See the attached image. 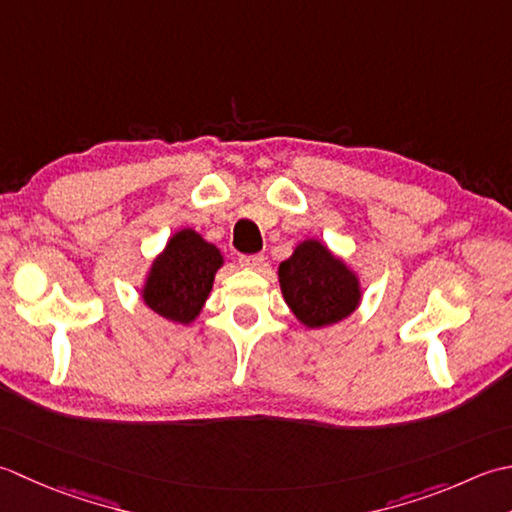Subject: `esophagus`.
Wrapping results in <instances>:
<instances>
[{"label":"esophagus","mask_w":512,"mask_h":512,"mask_svg":"<svg viewBox=\"0 0 512 512\" xmlns=\"http://www.w3.org/2000/svg\"><path fill=\"white\" fill-rule=\"evenodd\" d=\"M241 265L245 269H252V271H260L265 267V256L263 254H252V256H241Z\"/></svg>","instance_id":"obj_1"}]
</instances>
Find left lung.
I'll list each match as a JSON object with an SVG mask.
<instances>
[{
  "instance_id": "left-lung-1",
  "label": "left lung",
  "mask_w": 512,
  "mask_h": 512,
  "mask_svg": "<svg viewBox=\"0 0 512 512\" xmlns=\"http://www.w3.org/2000/svg\"><path fill=\"white\" fill-rule=\"evenodd\" d=\"M278 283L291 314L307 329L338 325L362 302L358 271L320 238H305L294 247L278 265Z\"/></svg>"
}]
</instances>
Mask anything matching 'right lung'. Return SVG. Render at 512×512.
Here are the masks:
<instances>
[{"label":"right lung","mask_w":512,"mask_h":512,"mask_svg":"<svg viewBox=\"0 0 512 512\" xmlns=\"http://www.w3.org/2000/svg\"><path fill=\"white\" fill-rule=\"evenodd\" d=\"M223 265L221 249L196 229L183 227L154 256L139 289L143 305L176 325H192L201 316L216 271Z\"/></svg>","instance_id":"add662e5"}]
</instances>
